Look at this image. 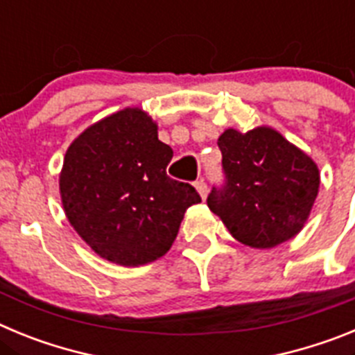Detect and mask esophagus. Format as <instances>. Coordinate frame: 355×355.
I'll use <instances>...</instances> for the list:
<instances>
[{
  "instance_id": "1",
  "label": "esophagus",
  "mask_w": 355,
  "mask_h": 355,
  "mask_svg": "<svg viewBox=\"0 0 355 355\" xmlns=\"http://www.w3.org/2000/svg\"><path fill=\"white\" fill-rule=\"evenodd\" d=\"M196 190L199 192L200 199H206V196H208V187H206V183L202 180H199L196 183Z\"/></svg>"
}]
</instances>
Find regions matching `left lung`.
Returning <instances> with one entry per match:
<instances>
[{
  "label": "left lung",
  "instance_id": "left-lung-1",
  "mask_svg": "<svg viewBox=\"0 0 355 355\" xmlns=\"http://www.w3.org/2000/svg\"><path fill=\"white\" fill-rule=\"evenodd\" d=\"M225 187L208 208L240 243L272 249L302 231L320 188L318 165L270 126L218 137Z\"/></svg>",
  "mask_w": 355,
  "mask_h": 355
}]
</instances>
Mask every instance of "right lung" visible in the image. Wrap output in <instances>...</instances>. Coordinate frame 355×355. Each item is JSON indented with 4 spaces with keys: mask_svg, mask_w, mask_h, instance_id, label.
Wrapping results in <instances>:
<instances>
[{
    "mask_svg": "<svg viewBox=\"0 0 355 355\" xmlns=\"http://www.w3.org/2000/svg\"><path fill=\"white\" fill-rule=\"evenodd\" d=\"M172 155L139 106L94 122L72 140L58 181L62 206L99 258L140 266L168 252L184 211L200 202L192 184L167 175Z\"/></svg>",
    "mask_w": 355,
    "mask_h": 355,
    "instance_id": "obj_1",
    "label": "right lung"
}]
</instances>
